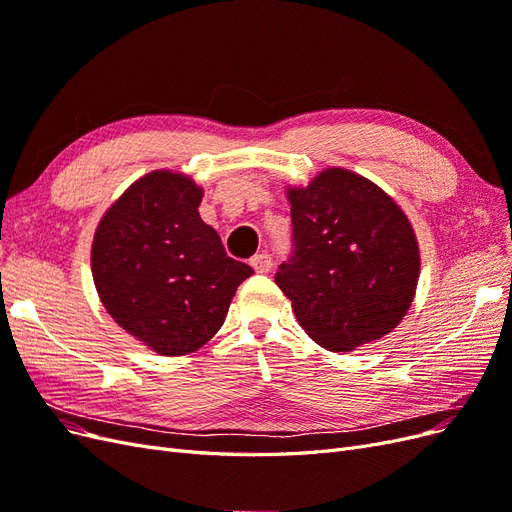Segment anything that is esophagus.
<instances>
[{"instance_id":"34e87169","label":"esophagus","mask_w":512,"mask_h":512,"mask_svg":"<svg viewBox=\"0 0 512 512\" xmlns=\"http://www.w3.org/2000/svg\"><path fill=\"white\" fill-rule=\"evenodd\" d=\"M250 265L254 267L256 273H269L273 269V258L267 252H262L250 260Z\"/></svg>"}]
</instances>
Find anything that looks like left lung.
Returning a JSON list of instances; mask_svg holds the SVG:
<instances>
[{"mask_svg": "<svg viewBox=\"0 0 512 512\" xmlns=\"http://www.w3.org/2000/svg\"><path fill=\"white\" fill-rule=\"evenodd\" d=\"M292 252L275 284L322 348L348 352L391 333L418 282L414 230L391 196L344 168L288 190Z\"/></svg>", "mask_w": 512, "mask_h": 512, "instance_id": "8db88e82", "label": "left lung"}]
</instances>
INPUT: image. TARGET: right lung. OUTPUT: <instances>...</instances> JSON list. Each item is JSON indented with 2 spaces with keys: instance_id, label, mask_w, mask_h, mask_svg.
I'll return each instance as SVG.
<instances>
[{
  "instance_id": "add662e5",
  "label": "right lung",
  "mask_w": 512,
  "mask_h": 512,
  "mask_svg": "<svg viewBox=\"0 0 512 512\" xmlns=\"http://www.w3.org/2000/svg\"><path fill=\"white\" fill-rule=\"evenodd\" d=\"M203 190L156 170L132 183L104 213L91 273L106 312L164 356L198 350L220 331L241 282L254 273L230 258L200 220Z\"/></svg>"
}]
</instances>
